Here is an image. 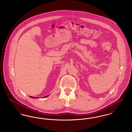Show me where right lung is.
<instances>
[{
    "instance_id": "add662e5",
    "label": "right lung",
    "mask_w": 132,
    "mask_h": 132,
    "mask_svg": "<svg viewBox=\"0 0 132 132\" xmlns=\"http://www.w3.org/2000/svg\"><path fill=\"white\" fill-rule=\"evenodd\" d=\"M48 95H46V96H44V97H43L42 98H44V97H46V96H48ZM30 97H31V98H38V97H33V96H30Z\"/></svg>"
}]
</instances>
